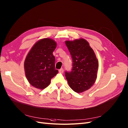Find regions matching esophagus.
<instances>
[{
	"mask_svg": "<svg viewBox=\"0 0 128 128\" xmlns=\"http://www.w3.org/2000/svg\"><path fill=\"white\" fill-rule=\"evenodd\" d=\"M58 71H59V73H63V72H64V70L63 68L60 69Z\"/></svg>",
	"mask_w": 128,
	"mask_h": 128,
	"instance_id": "esophagus-1",
	"label": "esophagus"
}]
</instances>
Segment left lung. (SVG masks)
<instances>
[{"label":"left lung","instance_id":"1","mask_svg":"<svg viewBox=\"0 0 128 128\" xmlns=\"http://www.w3.org/2000/svg\"><path fill=\"white\" fill-rule=\"evenodd\" d=\"M73 60V68L65 72L66 78L72 90L81 93L89 90L95 83L98 61L90 44L84 38L66 41Z\"/></svg>","mask_w":128,"mask_h":128}]
</instances>
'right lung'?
I'll list each match as a JSON object with an SVG mask.
<instances>
[{
    "instance_id": "obj_1",
    "label": "right lung",
    "mask_w": 128,
    "mask_h": 128,
    "mask_svg": "<svg viewBox=\"0 0 128 128\" xmlns=\"http://www.w3.org/2000/svg\"><path fill=\"white\" fill-rule=\"evenodd\" d=\"M56 42L50 38L37 41L27 54L24 63L26 78L33 87L43 90L58 73L55 68V58L53 54Z\"/></svg>"
}]
</instances>
